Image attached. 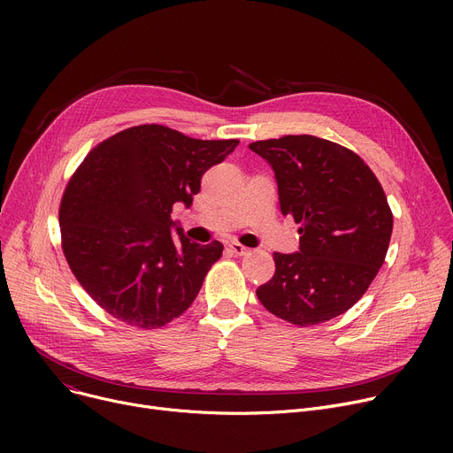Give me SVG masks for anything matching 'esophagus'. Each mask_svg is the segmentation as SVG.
Segmentation results:
<instances>
[{
  "mask_svg": "<svg viewBox=\"0 0 453 453\" xmlns=\"http://www.w3.org/2000/svg\"><path fill=\"white\" fill-rule=\"evenodd\" d=\"M227 248H229V251H231V253L239 255V257H242V255H246V253L250 251L246 246H242V244H239V242H229V244H227Z\"/></svg>",
  "mask_w": 453,
  "mask_h": 453,
  "instance_id": "1",
  "label": "esophagus"
}]
</instances>
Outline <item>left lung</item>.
Returning <instances> with one entry per match:
<instances>
[{
	"mask_svg": "<svg viewBox=\"0 0 453 453\" xmlns=\"http://www.w3.org/2000/svg\"><path fill=\"white\" fill-rule=\"evenodd\" d=\"M275 173L280 212L299 224V251L273 253L257 288L273 316L311 326L347 312L382 268L393 212L382 185L352 150L314 135L255 141Z\"/></svg>",
	"mask_w": 453,
	"mask_h": 453,
	"instance_id": "obj_1",
	"label": "left lung"
}]
</instances>
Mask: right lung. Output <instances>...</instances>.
Wrapping results in <instances>:
<instances>
[{
	"mask_svg": "<svg viewBox=\"0 0 453 453\" xmlns=\"http://www.w3.org/2000/svg\"><path fill=\"white\" fill-rule=\"evenodd\" d=\"M236 145L239 139L203 141L141 125L84 157L60 203L62 250L81 287L110 316L157 328L193 304L224 246L190 242L171 212L174 203L193 205L203 173Z\"/></svg>",
	"mask_w": 453,
	"mask_h": 453,
	"instance_id": "obj_1",
	"label": "right lung"
}]
</instances>
